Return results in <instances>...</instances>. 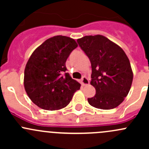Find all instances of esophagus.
<instances>
[{
	"instance_id": "esophagus-1",
	"label": "esophagus",
	"mask_w": 149,
	"mask_h": 149,
	"mask_svg": "<svg viewBox=\"0 0 149 149\" xmlns=\"http://www.w3.org/2000/svg\"><path fill=\"white\" fill-rule=\"evenodd\" d=\"M81 82L82 86H86V85H88V84H89V81H88V79H87L86 76H83V77H82Z\"/></svg>"
}]
</instances>
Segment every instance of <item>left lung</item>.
<instances>
[{"mask_svg":"<svg viewBox=\"0 0 149 149\" xmlns=\"http://www.w3.org/2000/svg\"><path fill=\"white\" fill-rule=\"evenodd\" d=\"M79 46L91 65V85L96 94L88 98L90 105L98 109L117 107L127 97L133 82L130 61L123 49L100 34L78 39Z\"/></svg>","mask_w":149,"mask_h":149,"instance_id":"1","label":"left lung"}]
</instances>
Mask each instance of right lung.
Wrapping results in <instances>:
<instances>
[{"label": "right lung", "instance_id": "1", "mask_svg": "<svg viewBox=\"0 0 149 149\" xmlns=\"http://www.w3.org/2000/svg\"><path fill=\"white\" fill-rule=\"evenodd\" d=\"M78 47L73 39L58 35L45 40L33 52L24 70L28 97L39 107L58 110L67 106L81 84L65 73V62Z\"/></svg>", "mask_w": 149, "mask_h": 149}]
</instances>
